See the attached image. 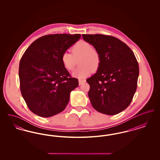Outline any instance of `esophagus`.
<instances>
[{
    "mask_svg": "<svg viewBox=\"0 0 160 160\" xmlns=\"http://www.w3.org/2000/svg\"><path fill=\"white\" fill-rule=\"evenodd\" d=\"M85 82H86V80L78 79V83H79V84H80V85H81V84H82L84 83Z\"/></svg>",
    "mask_w": 160,
    "mask_h": 160,
    "instance_id": "esophagus-1",
    "label": "esophagus"
}]
</instances>
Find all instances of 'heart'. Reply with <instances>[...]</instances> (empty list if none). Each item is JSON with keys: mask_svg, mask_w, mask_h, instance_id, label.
<instances>
[{"mask_svg": "<svg viewBox=\"0 0 160 160\" xmlns=\"http://www.w3.org/2000/svg\"><path fill=\"white\" fill-rule=\"evenodd\" d=\"M72 54L64 52L61 56V61L65 68L68 71H72L78 61L80 65L73 72V75L83 78L90 75L93 71L99 68L101 56L96 49L91 44L83 40L79 41L72 46Z\"/></svg>", "mask_w": 160, "mask_h": 160, "instance_id": "obj_1", "label": "heart"}]
</instances>
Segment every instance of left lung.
<instances>
[{
    "mask_svg": "<svg viewBox=\"0 0 160 160\" xmlns=\"http://www.w3.org/2000/svg\"><path fill=\"white\" fill-rule=\"evenodd\" d=\"M98 50L101 63L96 74L86 80L92 106L108 115L121 113L131 102L137 87L139 67L131 49L118 38L102 34H83Z\"/></svg>",
    "mask_w": 160,
    "mask_h": 160,
    "instance_id": "left-lung-1",
    "label": "left lung"
}]
</instances>
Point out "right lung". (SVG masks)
Here are the masks:
<instances>
[{"instance_id": "add662e5", "label": "right lung", "mask_w": 160, "mask_h": 160, "mask_svg": "<svg viewBox=\"0 0 160 160\" xmlns=\"http://www.w3.org/2000/svg\"><path fill=\"white\" fill-rule=\"evenodd\" d=\"M80 34L47 35L33 42L19 64L20 88L32 112L48 118L67 106L70 92L78 86L63 66L61 56L80 38Z\"/></svg>"}]
</instances>
